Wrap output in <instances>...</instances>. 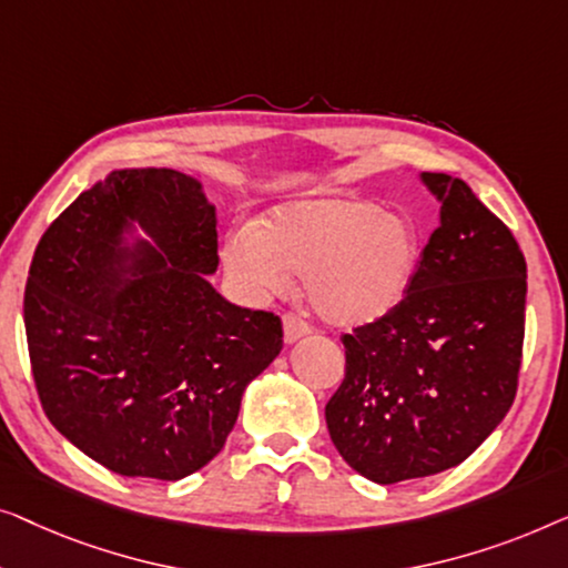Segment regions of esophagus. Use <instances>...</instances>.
<instances>
[{
	"mask_svg": "<svg viewBox=\"0 0 568 568\" xmlns=\"http://www.w3.org/2000/svg\"><path fill=\"white\" fill-rule=\"evenodd\" d=\"M308 332H311V326L306 322H301V318L295 316V314H287L283 318V334H285L287 345H293V342H298L301 337H306Z\"/></svg>",
	"mask_w": 568,
	"mask_h": 568,
	"instance_id": "34e87169",
	"label": "esophagus"
}]
</instances>
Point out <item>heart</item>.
I'll use <instances>...</instances> for the list:
<instances>
[{"instance_id": "b5f03b06", "label": "heart", "mask_w": 568, "mask_h": 568, "mask_svg": "<svg viewBox=\"0 0 568 568\" xmlns=\"http://www.w3.org/2000/svg\"><path fill=\"white\" fill-rule=\"evenodd\" d=\"M223 267L239 291L283 293L293 273L316 314L337 326L386 316L417 277L422 244L409 221L357 197H318L275 207L265 229L246 223L229 234Z\"/></svg>"}]
</instances>
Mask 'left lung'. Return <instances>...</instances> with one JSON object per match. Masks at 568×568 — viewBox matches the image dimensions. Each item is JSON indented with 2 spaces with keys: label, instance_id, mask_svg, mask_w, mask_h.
Masks as SVG:
<instances>
[{
  "label": "left lung",
  "instance_id": "1",
  "mask_svg": "<svg viewBox=\"0 0 568 568\" xmlns=\"http://www.w3.org/2000/svg\"><path fill=\"white\" fill-rule=\"evenodd\" d=\"M440 223L390 314L342 337L345 381L326 404L342 458L375 484L458 466L517 394L527 265L513 231L466 182L422 172Z\"/></svg>",
  "mask_w": 568,
  "mask_h": 568
}]
</instances>
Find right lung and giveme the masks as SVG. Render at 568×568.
<instances>
[{
	"mask_svg": "<svg viewBox=\"0 0 568 568\" xmlns=\"http://www.w3.org/2000/svg\"><path fill=\"white\" fill-rule=\"evenodd\" d=\"M215 267L201 180L156 166L94 182L38 244L26 285L38 396L51 425L113 474L201 470L244 388L281 355V318L229 303L205 277Z\"/></svg>",
	"mask_w": 568,
	"mask_h": 568,
	"instance_id": "1",
	"label": "right lung"
}]
</instances>
